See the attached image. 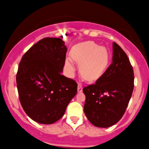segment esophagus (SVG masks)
I'll return each instance as SVG.
<instances>
[{"label": "esophagus", "mask_w": 149, "mask_h": 149, "mask_svg": "<svg viewBox=\"0 0 149 149\" xmlns=\"http://www.w3.org/2000/svg\"><path fill=\"white\" fill-rule=\"evenodd\" d=\"M77 91H78L79 93L83 91V86H82V84H80V83H78V86H77Z\"/></svg>", "instance_id": "obj_1"}]
</instances>
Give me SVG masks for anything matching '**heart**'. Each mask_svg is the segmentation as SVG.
<instances>
[{
	"instance_id": "heart-1",
	"label": "heart",
	"mask_w": 149,
	"mask_h": 149,
	"mask_svg": "<svg viewBox=\"0 0 149 149\" xmlns=\"http://www.w3.org/2000/svg\"><path fill=\"white\" fill-rule=\"evenodd\" d=\"M73 59L80 63L81 74L88 80L101 77L108 66L110 56L107 49L92 42H86L76 45L72 49ZM65 67L69 74L74 72V65L71 58L65 61Z\"/></svg>"
}]
</instances>
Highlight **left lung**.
Masks as SVG:
<instances>
[{
	"label": "left lung",
	"mask_w": 149,
	"mask_h": 149,
	"mask_svg": "<svg viewBox=\"0 0 149 149\" xmlns=\"http://www.w3.org/2000/svg\"><path fill=\"white\" fill-rule=\"evenodd\" d=\"M134 88V72L121 47L113 43V62L93 85L84 87V113L93 125L107 128L124 114Z\"/></svg>",
	"instance_id": "1"
}]
</instances>
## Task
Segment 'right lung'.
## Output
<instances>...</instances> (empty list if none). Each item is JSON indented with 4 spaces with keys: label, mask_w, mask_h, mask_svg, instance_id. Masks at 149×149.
Returning a JSON list of instances; mask_svg holds the SVG:
<instances>
[{
    "label": "right lung",
    "mask_w": 149,
    "mask_h": 149,
    "mask_svg": "<svg viewBox=\"0 0 149 149\" xmlns=\"http://www.w3.org/2000/svg\"><path fill=\"white\" fill-rule=\"evenodd\" d=\"M66 51L62 39L44 38L25 52L19 64L16 80L21 105L39 124L58 121L77 93V83L62 75Z\"/></svg>",
    "instance_id": "obj_1"
}]
</instances>
